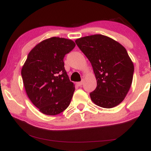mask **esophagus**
<instances>
[{"instance_id":"obj_1","label":"esophagus","mask_w":151,"mask_h":151,"mask_svg":"<svg viewBox=\"0 0 151 151\" xmlns=\"http://www.w3.org/2000/svg\"><path fill=\"white\" fill-rule=\"evenodd\" d=\"M83 81H80V82H77V84L79 86H81L83 85Z\"/></svg>"}]
</instances>
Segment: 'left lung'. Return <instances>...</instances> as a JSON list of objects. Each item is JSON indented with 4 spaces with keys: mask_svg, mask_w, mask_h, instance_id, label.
<instances>
[{
    "mask_svg": "<svg viewBox=\"0 0 151 151\" xmlns=\"http://www.w3.org/2000/svg\"><path fill=\"white\" fill-rule=\"evenodd\" d=\"M92 65L97 87L90 93L96 105L110 109L123 102L130 88L134 64L126 49L107 36L93 35L75 40Z\"/></svg>",
    "mask_w": 151,
    "mask_h": 151,
    "instance_id": "8db88e82",
    "label": "left lung"
}]
</instances>
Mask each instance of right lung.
<instances>
[{"label":"right lung","mask_w":151,"mask_h":151,"mask_svg":"<svg viewBox=\"0 0 151 151\" xmlns=\"http://www.w3.org/2000/svg\"><path fill=\"white\" fill-rule=\"evenodd\" d=\"M71 40L53 37L40 42L28 53L22 76L28 98L44 114L65 110L75 90L65 70V55L75 47Z\"/></svg>","instance_id":"right-lung-1"}]
</instances>
